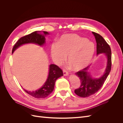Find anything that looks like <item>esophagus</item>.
I'll use <instances>...</instances> for the list:
<instances>
[{
    "label": "esophagus",
    "mask_w": 123,
    "mask_h": 123,
    "mask_svg": "<svg viewBox=\"0 0 123 123\" xmlns=\"http://www.w3.org/2000/svg\"><path fill=\"white\" fill-rule=\"evenodd\" d=\"M63 73H64V76H68V72L65 69H63Z\"/></svg>",
    "instance_id": "34e87169"
}]
</instances>
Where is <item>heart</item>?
I'll return each mask as SVG.
<instances>
[{"instance_id": "obj_1", "label": "heart", "mask_w": 123, "mask_h": 123, "mask_svg": "<svg viewBox=\"0 0 123 123\" xmlns=\"http://www.w3.org/2000/svg\"><path fill=\"white\" fill-rule=\"evenodd\" d=\"M95 47L86 38L75 34L62 35L57 43L51 47V56L57 65H61L68 56L69 64L75 71L83 69L89 65L93 56Z\"/></svg>"}]
</instances>
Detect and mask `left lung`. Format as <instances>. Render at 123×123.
Returning <instances> with one entry per match:
<instances>
[{"instance_id": "left-lung-1", "label": "left lung", "mask_w": 123, "mask_h": 123, "mask_svg": "<svg viewBox=\"0 0 123 123\" xmlns=\"http://www.w3.org/2000/svg\"><path fill=\"white\" fill-rule=\"evenodd\" d=\"M96 42L97 55L104 53L107 58V65L103 75L98 78H93L88 71L90 66L75 73L80 81V87L74 91L75 93L81 98H86L97 92L102 88L111 68V51L110 47L103 37L92 32Z\"/></svg>"}]
</instances>
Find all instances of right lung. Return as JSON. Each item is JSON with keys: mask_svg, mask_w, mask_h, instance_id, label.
Returning a JSON list of instances; mask_svg holds the SVG:
<instances>
[{"mask_svg": "<svg viewBox=\"0 0 123 123\" xmlns=\"http://www.w3.org/2000/svg\"><path fill=\"white\" fill-rule=\"evenodd\" d=\"M40 31H35L31 34L22 37L15 44L12 49V53H13L18 48L25 44L34 43L40 46H43L46 43L45 36L49 34L46 31L42 32L43 34L40 33ZM63 75L64 74L62 71L61 68L54 64H51L49 66V74L47 79L42 87L33 91H28L25 90V89H24V90L28 94L35 98H45L53 91L56 80Z\"/></svg>", "mask_w": 123, "mask_h": 123, "instance_id": "1", "label": "right lung"}]
</instances>
